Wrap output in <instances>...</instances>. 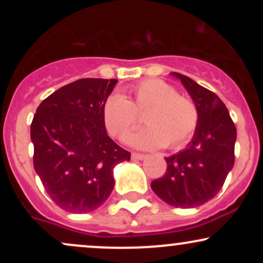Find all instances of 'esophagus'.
Listing matches in <instances>:
<instances>
[{
  "mask_svg": "<svg viewBox=\"0 0 263 263\" xmlns=\"http://www.w3.org/2000/svg\"><path fill=\"white\" fill-rule=\"evenodd\" d=\"M131 157H132V159H134V161H142V159L146 158V155H142V153L134 152V153H132Z\"/></svg>",
  "mask_w": 263,
  "mask_h": 263,
  "instance_id": "obj_1",
  "label": "esophagus"
}]
</instances>
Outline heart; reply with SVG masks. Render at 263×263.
<instances>
[{
	"instance_id": "obj_1",
	"label": "heart",
	"mask_w": 263,
	"mask_h": 263,
	"mask_svg": "<svg viewBox=\"0 0 263 263\" xmlns=\"http://www.w3.org/2000/svg\"><path fill=\"white\" fill-rule=\"evenodd\" d=\"M143 114L141 131L125 141L138 148H158L167 144L177 148L192 137L198 127L199 114L195 104L165 81L148 79L131 89L127 99L114 93L102 107L104 123L108 134L122 137L137 125V115Z\"/></svg>"
}]
</instances>
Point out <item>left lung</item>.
Returning a JSON list of instances; mask_svg holds the SVG:
<instances>
[{
    "instance_id": "left-lung-1",
    "label": "left lung",
    "mask_w": 263,
    "mask_h": 263,
    "mask_svg": "<svg viewBox=\"0 0 263 263\" xmlns=\"http://www.w3.org/2000/svg\"><path fill=\"white\" fill-rule=\"evenodd\" d=\"M172 75L194 101L199 122L186 148L165 158L167 171L151 183V188L167 204L195 208L218 194L234 167L236 127L216 93L185 75Z\"/></svg>"
}]
</instances>
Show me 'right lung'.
<instances>
[{"label":"right lung","instance_id":"1","mask_svg":"<svg viewBox=\"0 0 263 263\" xmlns=\"http://www.w3.org/2000/svg\"><path fill=\"white\" fill-rule=\"evenodd\" d=\"M116 83L74 81L42 101L33 117L34 170L52 200L69 213L101 206L114 189V168L131 158L108 137L102 116Z\"/></svg>","mask_w":263,"mask_h":263}]
</instances>
